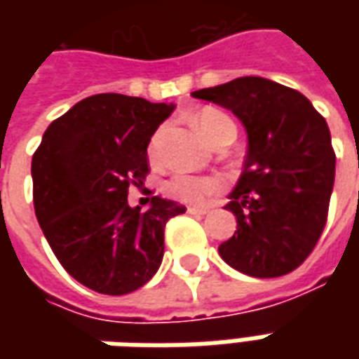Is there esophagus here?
<instances>
[{"mask_svg":"<svg viewBox=\"0 0 359 359\" xmlns=\"http://www.w3.org/2000/svg\"><path fill=\"white\" fill-rule=\"evenodd\" d=\"M188 213H192V215H205V213H210V208H205V205H188Z\"/></svg>","mask_w":359,"mask_h":359,"instance_id":"obj_1","label":"esophagus"}]
</instances>
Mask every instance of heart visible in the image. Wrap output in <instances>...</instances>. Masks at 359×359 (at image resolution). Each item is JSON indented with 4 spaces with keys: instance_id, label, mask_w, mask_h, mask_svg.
Listing matches in <instances>:
<instances>
[{
    "instance_id": "1",
    "label": "heart",
    "mask_w": 359,
    "mask_h": 359,
    "mask_svg": "<svg viewBox=\"0 0 359 359\" xmlns=\"http://www.w3.org/2000/svg\"><path fill=\"white\" fill-rule=\"evenodd\" d=\"M196 128L200 130L203 138L211 144H217L225 138H236V125L226 113L215 107H205L194 117ZM165 136V126L157 128L156 134L149 140V157L157 161L161 156V142ZM223 182L217 177H208V175H192V172H177L171 180L167 182V194L177 198L180 202L187 203H202L211 194H215Z\"/></svg>"
}]
</instances>
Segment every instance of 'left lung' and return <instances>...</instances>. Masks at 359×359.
Listing matches in <instances>:
<instances>
[{"label": "left lung", "instance_id": "8db88e82", "mask_svg": "<svg viewBox=\"0 0 359 359\" xmlns=\"http://www.w3.org/2000/svg\"><path fill=\"white\" fill-rule=\"evenodd\" d=\"M192 97L233 111L248 134L244 169L225 205L236 231L219 256L250 277L290 273L316 248L327 221L337 161L327 121L298 90L262 76Z\"/></svg>", "mask_w": 359, "mask_h": 359}]
</instances>
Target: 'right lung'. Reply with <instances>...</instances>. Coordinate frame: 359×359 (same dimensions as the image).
Here are the masks:
<instances>
[{
	"label": "right lung",
	"mask_w": 359,
	"mask_h": 359,
	"mask_svg": "<svg viewBox=\"0 0 359 359\" xmlns=\"http://www.w3.org/2000/svg\"><path fill=\"white\" fill-rule=\"evenodd\" d=\"M175 103L95 94L74 103L43 133L32 156L34 211L59 264L81 285L123 296L154 277L167 221L179 202L154 196L130 208L128 187L148 175V144Z\"/></svg>",
	"instance_id": "right-lung-1"
}]
</instances>
